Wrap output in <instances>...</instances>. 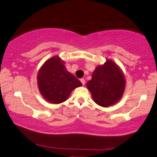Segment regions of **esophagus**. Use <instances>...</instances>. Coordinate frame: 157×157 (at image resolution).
Masks as SVG:
<instances>
[{"label": "esophagus", "mask_w": 157, "mask_h": 157, "mask_svg": "<svg viewBox=\"0 0 157 157\" xmlns=\"http://www.w3.org/2000/svg\"><path fill=\"white\" fill-rule=\"evenodd\" d=\"M80 81H81V82L82 85H83V86H84L85 83H86V81H85V79H84V78H81Z\"/></svg>", "instance_id": "esophagus-1"}]
</instances>
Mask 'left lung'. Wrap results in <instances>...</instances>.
Instances as JSON below:
<instances>
[{
    "label": "left lung",
    "mask_w": 157,
    "mask_h": 157,
    "mask_svg": "<svg viewBox=\"0 0 157 157\" xmlns=\"http://www.w3.org/2000/svg\"><path fill=\"white\" fill-rule=\"evenodd\" d=\"M125 78L117 64L108 60L98 66L92 78L87 83L95 103L102 107L113 105L122 97L125 90Z\"/></svg>",
    "instance_id": "8db88e82"
}]
</instances>
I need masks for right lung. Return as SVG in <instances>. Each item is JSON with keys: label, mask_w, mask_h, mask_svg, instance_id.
I'll return each instance as SVG.
<instances>
[{"label": "right lung", "mask_w": 157, "mask_h": 157, "mask_svg": "<svg viewBox=\"0 0 157 157\" xmlns=\"http://www.w3.org/2000/svg\"><path fill=\"white\" fill-rule=\"evenodd\" d=\"M38 88L49 102L65 101L71 91L82 83L75 76L68 72L59 57L55 56L44 63L37 76Z\"/></svg>", "instance_id": "obj_1"}]
</instances>
